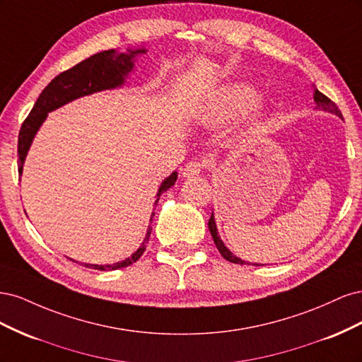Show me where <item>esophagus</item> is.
Segmentation results:
<instances>
[{"label":"esophagus","instance_id":"obj_1","mask_svg":"<svg viewBox=\"0 0 362 362\" xmlns=\"http://www.w3.org/2000/svg\"><path fill=\"white\" fill-rule=\"evenodd\" d=\"M204 168V163L201 161H190L185 164V168L182 169V177L184 178H192V177H196V175H199L201 170Z\"/></svg>","mask_w":362,"mask_h":362}]
</instances>
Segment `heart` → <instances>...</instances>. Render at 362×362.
Masks as SVG:
<instances>
[{
	"instance_id": "heart-1",
	"label": "heart",
	"mask_w": 362,
	"mask_h": 362,
	"mask_svg": "<svg viewBox=\"0 0 362 362\" xmlns=\"http://www.w3.org/2000/svg\"><path fill=\"white\" fill-rule=\"evenodd\" d=\"M258 90L252 84L238 83L223 87L217 92L211 100L210 107L205 116L208 124H218L226 119H231L240 112L247 108V117L250 120H257L266 110V105L261 100H257Z\"/></svg>"
}]
</instances>
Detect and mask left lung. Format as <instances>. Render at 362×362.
<instances>
[{
	"instance_id": "8db88e82",
	"label": "left lung",
	"mask_w": 362,
	"mask_h": 362,
	"mask_svg": "<svg viewBox=\"0 0 362 362\" xmlns=\"http://www.w3.org/2000/svg\"><path fill=\"white\" fill-rule=\"evenodd\" d=\"M314 103H315V108H317V110H323V112H327V113H332V115H335V116L343 119V115H341V112L338 110V107L335 105V103H332V101L329 100V98L325 96L322 92L317 90L315 87H314ZM208 229H210V233H211V237H213V240H214L216 247L218 249V252H221V255H222L226 261L234 262V264L261 266V264H258V262H247V261H245V259H242V258L235 257V255L233 254V252L229 250V249L223 245L221 235H218V233H217V226H216V221H214V213H211L210 221H208Z\"/></svg>"
}]
</instances>
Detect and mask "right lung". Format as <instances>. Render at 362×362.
I'll return each instance as SVG.
<instances>
[{
  "mask_svg": "<svg viewBox=\"0 0 362 362\" xmlns=\"http://www.w3.org/2000/svg\"><path fill=\"white\" fill-rule=\"evenodd\" d=\"M145 48H137V49H127V52H117L116 49H108L98 52L95 56L83 60L81 63L75 64L74 68L62 72L57 75L45 89L42 90L39 95L35 107L31 108L28 117L24 120L23 127L19 131L18 137V156H19V173L23 175L24 161L28 154V149L33 144V139H35L36 133L42 124L45 122V119L49 112L57 110L59 107L68 104L74 100H78L81 96L92 95L95 92H103V90H110L116 89V87L124 86L127 81V76L133 72L134 69V62L136 57L140 54H145ZM178 178L177 172H172L168 178H164L161 182L160 189L157 192V201L154 205L158 204V199L161 193L170 189ZM154 213L151 214V222ZM152 228L148 226V231L145 235L144 243L134 252L133 255L125 258L124 261H117L115 264H86V267L96 269V270H117L122 267H128L129 264L136 262L146 249V243L149 240Z\"/></svg>",
  "mask_w": 362,
  "mask_h": 362,
  "instance_id": "obj_1",
  "label": "right lung"
}]
</instances>
